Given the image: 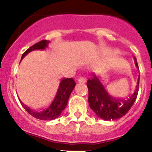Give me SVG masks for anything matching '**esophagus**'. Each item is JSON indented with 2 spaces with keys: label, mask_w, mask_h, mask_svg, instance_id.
I'll use <instances>...</instances> for the list:
<instances>
[{
  "label": "esophagus",
  "mask_w": 152,
  "mask_h": 152,
  "mask_svg": "<svg viewBox=\"0 0 152 152\" xmlns=\"http://www.w3.org/2000/svg\"><path fill=\"white\" fill-rule=\"evenodd\" d=\"M78 82L80 84H85L86 82V79L84 77H80L78 79Z\"/></svg>",
  "instance_id": "34e87169"
}]
</instances>
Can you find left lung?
<instances>
[{"instance_id":"obj_1","label":"left lung","mask_w":152,"mask_h":152,"mask_svg":"<svg viewBox=\"0 0 152 152\" xmlns=\"http://www.w3.org/2000/svg\"><path fill=\"white\" fill-rule=\"evenodd\" d=\"M134 61L135 66L138 68L135 57ZM139 82L140 75L134 93L126 99H116L110 96L97 76L93 74L92 79H89L87 82L89 106L96 115L103 120L111 121L120 118L125 115L134 104L138 93Z\"/></svg>"}]
</instances>
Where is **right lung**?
Wrapping results in <instances>:
<instances>
[{
  "label": "right lung",
  "instance_id": "right-lung-1",
  "mask_svg": "<svg viewBox=\"0 0 152 152\" xmlns=\"http://www.w3.org/2000/svg\"><path fill=\"white\" fill-rule=\"evenodd\" d=\"M49 42H50V41L48 40H41L40 42L32 45L31 47L29 48L28 50H26L23 53L21 60L32 50H45L48 46ZM75 85H76V82L73 80V78H70V79L65 78L62 80H61L57 90L56 92V94H55L53 99H52L51 102L47 108L42 110V111L33 110L32 109L26 106L21 101L20 103L23 107V108L34 118L43 121L54 120L60 115L62 112L66 107L69 97H70L73 90L74 89Z\"/></svg>",
  "mask_w": 152,
  "mask_h": 152
}]
</instances>
